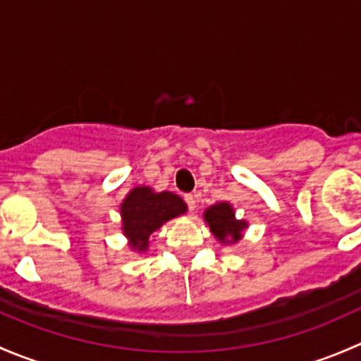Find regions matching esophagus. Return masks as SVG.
Masks as SVG:
<instances>
[{
	"mask_svg": "<svg viewBox=\"0 0 361 361\" xmlns=\"http://www.w3.org/2000/svg\"><path fill=\"white\" fill-rule=\"evenodd\" d=\"M185 202H187L188 211H194L195 209V195L187 194V195H185Z\"/></svg>",
	"mask_w": 361,
	"mask_h": 361,
	"instance_id": "34e87169",
	"label": "esophagus"
}]
</instances>
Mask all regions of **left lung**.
Segmentation results:
<instances>
[{"mask_svg":"<svg viewBox=\"0 0 361 361\" xmlns=\"http://www.w3.org/2000/svg\"><path fill=\"white\" fill-rule=\"evenodd\" d=\"M211 232L220 239L221 243H235L241 238V231L246 228V221L235 220L234 209L228 202H220L211 206L204 213Z\"/></svg>","mask_w":361,"mask_h":361,"instance_id":"8db88e82","label":"left lung"}]
</instances>
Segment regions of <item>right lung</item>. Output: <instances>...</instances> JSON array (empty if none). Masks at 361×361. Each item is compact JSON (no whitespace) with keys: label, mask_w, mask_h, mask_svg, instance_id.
Here are the masks:
<instances>
[{"label":"right lung","mask_w":361,"mask_h":361,"mask_svg":"<svg viewBox=\"0 0 361 361\" xmlns=\"http://www.w3.org/2000/svg\"><path fill=\"white\" fill-rule=\"evenodd\" d=\"M123 234L130 239V248L145 251L148 239L164 221L187 211L183 199L171 192L154 194L148 187H137L129 192L122 202Z\"/></svg>","instance_id":"obj_1"}]
</instances>
